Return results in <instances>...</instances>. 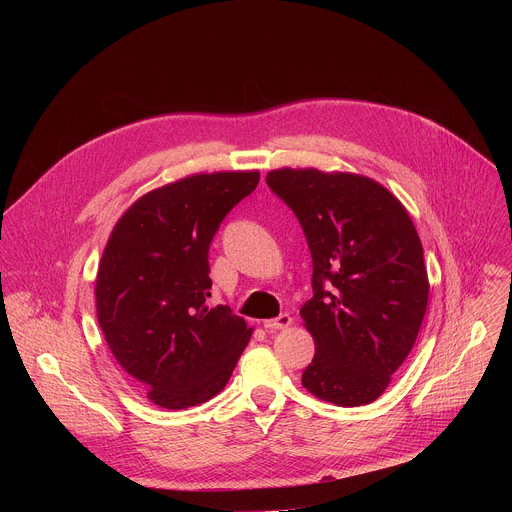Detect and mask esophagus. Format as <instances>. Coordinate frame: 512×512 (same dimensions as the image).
Listing matches in <instances>:
<instances>
[{"mask_svg": "<svg viewBox=\"0 0 512 512\" xmlns=\"http://www.w3.org/2000/svg\"><path fill=\"white\" fill-rule=\"evenodd\" d=\"M289 324H291V316H289V314H279V316L273 318V320H265V322H263V328L269 330V332H275V330L287 328Z\"/></svg>", "mask_w": 512, "mask_h": 512, "instance_id": "1", "label": "esophagus"}]
</instances>
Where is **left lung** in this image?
Here are the masks:
<instances>
[{
  "label": "left lung",
  "instance_id": "8db88e82",
  "mask_svg": "<svg viewBox=\"0 0 512 512\" xmlns=\"http://www.w3.org/2000/svg\"><path fill=\"white\" fill-rule=\"evenodd\" d=\"M271 192L300 221L314 298L300 310L316 354L302 385L328 403H373L411 352L429 283L419 235L379 182L320 170H273Z\"/></svg>",
  "mask_w": 512,
  "mask_h": 512
}]
</instances>
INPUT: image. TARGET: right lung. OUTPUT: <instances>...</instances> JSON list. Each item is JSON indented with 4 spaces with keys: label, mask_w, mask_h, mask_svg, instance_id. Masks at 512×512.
Wrapping results in <instances>:
<instances>
[{
    "label": "right lung",
    "mask_w": 512,
    "mask_h": 512,
    "mask_svg": "<svg viewBox=\"0 0 512 512\" xmlns=\"http://www.w3.org/2000/svg\"><path fill=\"white\" fill-rule=\"evenodd\" d=\"M259 172L196 174L141 196L115 225L97 271V318L125 377L164 409L221 393L251 328L208 306V249Z\"/></svg>",
    "instance_id": "1"
}]
</instances>
